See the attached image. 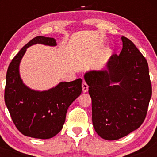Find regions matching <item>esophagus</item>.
<instances>
[{
	"label": "esophagus",
	"instance_id": "esophagus-1",
	"mask_svg": "<svg viewBox=\"0 0 157 157\" xmlns=\"http://www.w3.org/2000/svg\"><path fill=\"white\" fill-rule=\"evenodd\" d=\"M82 91H83L84 93L87 92L88 90H89V86H88L87 83H86V82H82Z\"/></svg>",
	"mask_w": 157,
	"mask_h": 157
}]
</instances>
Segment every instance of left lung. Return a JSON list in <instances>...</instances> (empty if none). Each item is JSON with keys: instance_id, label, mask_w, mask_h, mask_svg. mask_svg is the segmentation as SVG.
Wrapping results in <instances>:
<instances>
[{"instance_id": "obj_1", "label": "left lung", "mask_w": 157, "mask_h": 157, "mask_svg": "<svg viewBox=\"0 0 157 157\" xmlns=\"http://www.w3.org/2000/svg\"><path fill=\"white\" fill-rule=\"evenodd\" d=\"M102 70L84 75L91 97L92 122L97 134L117 140L138 128L145 120L152 89L146 59L127 37Z\"/></svg>"}]
</instances>
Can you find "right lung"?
<instances>
[{
  "instance_id": "right-lung-1",
  "label": "right lung",
  "mask_w": 157,
  "mask_h": 157,
  "mask_svg": "<svg viewBox=\"0 0 157 157\" xmlns=\"http://www.w3.org/2000/svg\"><path fill=\"white\" fill-rule=\"evenodd\" d=\"M37 44L57 46L54 38L37 36L20 50L7 70L4 100L12 121L21 134L46 140L63 128L68 107L82 92V79L60 82L43 91L27 87L20 76V63L26 48Z\"/></svg>"
}]
</instances>
